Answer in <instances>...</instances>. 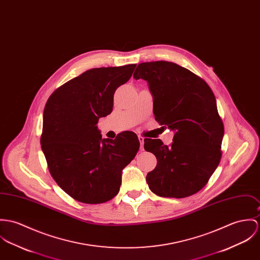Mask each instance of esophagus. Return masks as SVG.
I'll return each mask as SVG.
<instances>
[{
    "instance_id": "obj_1",
    "label": "esophagus",
    "mask_w": 260,
    "mask_h": 260,
    "mask_svg": "<svg viewBox=\"0 0 260 260\" xmlns=\"http://www.w3.org/2000/svg\"><path fill=\"white\" fill-rule=\"evenodd\" d=\"M138 139H139V142H140V149L143 150V146H144V140H145V138H144V137H142V136H138Z\"/></svg>"
}]
</instances>
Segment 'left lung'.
Masks as SVG:
<instances>
[{
  "mask_svg": "<svg viewBox=\"0 0 260 260\" xmlns=\"http://www.w3.org/2000/svg\"><path fill=\"white\" fill-rule=\"evenodd\" d=\"M148 82L155 119L175 132L171 146L145 138L144 149L157 158L146 177L163 198H186L203 189L219 164L223 123L211 87L174 62H142L133 74Z\"/></svg>",
  "mask_w": 260,
  "mask_h": 260,
  "instance_id": "8db88e82",
  "label": "left lung"
}]
</instances>
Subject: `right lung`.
<instances>
[{
	"label": "right lung",
	"mask_w": 260,
	"mask_h": 260,
	"mask_svg": "<svg viewBox=\"0 0 260 260\" xmlns=\"http://www.w3.org/2000/svg\"><path fill=\"white\" fill-rule=\"evenodd\" d=\"M136 68L92 69L58 87L44 110L42 150L50 175L74 200L105 203L118 193L122 170L136 156L140 142L131 131L102 138L99 118L112 112L113 96Z\"/></svg>",
	"instance_id": "add662e5"
}]
</instances>
